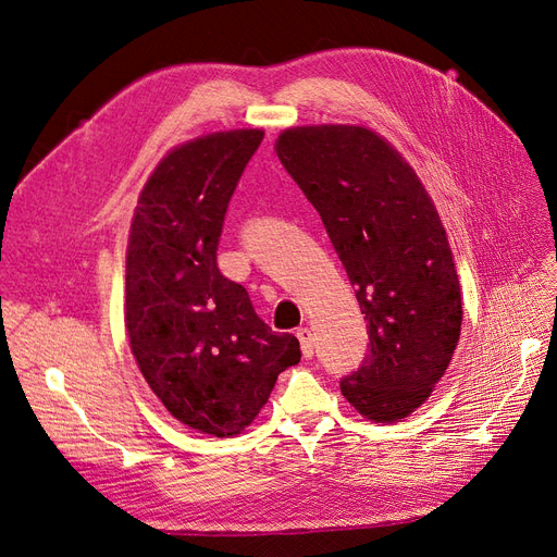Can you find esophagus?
<instances>
[{"mask_svg": "<svg viewBox=\"0 0 557 557\" xmlns=\"http://www.w3.org/2000/svg\"><path fill=\"white\" fill-rule=\"evenodd\" d=\"M297 338H299V343H301L304 359H310V356H313V351H315L313 331H310L308 326H301V329H297Z\"/></svg>", "mask_w": 557, "mask_h": 557, "instance_id": "esophagus-1", "label": "esophagus"}]
</instances>
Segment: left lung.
<instances>
[{"label": "left lung", "instance_id": "left-lung-1", "mask_svg": "<svg viewBox=\"0 0 557 557\" xmlns=\"http://www.w3.org/2000/svg\"><path fill=\"white\" fill-rule=\"evenodd\" d=\"M274 150L320 212L368 320L366 361L341 391L372 422L403 420L446 374L463 318L432 196L399 150L366 125L287 127Z\"/></svg>", "mask_w": 557, "mask_h": 557}]
</instances>
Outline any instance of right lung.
Here are the masks:
<instances>
[{
	"label": "right lung",
	"instance_id": "obj_1",
	"mask_svg": "<svg viewBox=\"0 0 557 557\" xmlns=\"http://www.w3.org/2000/svg\"><path fill=\"white\" fill-rule=\"evenodd\" d=\"M264 129L212 132L171 148L152 169L125 253V331L132 356L166 411L216 438L247 430L276 376L301 359L247 290L216 267L231 196Z\"/></svg>",
	"mask_w": 557,
	"mask_h": 557
}]
</instances>
